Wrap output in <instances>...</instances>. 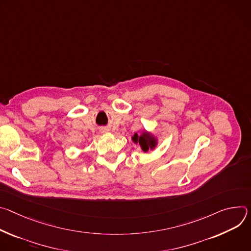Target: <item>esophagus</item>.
Returning a JSON list of instances; mask_svg holds the SVG:
<instances>
[{"label": "esophagus", "mask_w": 251, "mask_h": 251, "mask_svg": "<svg viewBox=\"0 0 251 251\" xmlns=\"http://www.w3.org/2000/svg\"><path fill=\"white\" fill-rule=\"evenodd\" d=\"M107 130H108V129H107V128H101V132H102V133H104V132H106V131H107Z\"/></svg>", "instance_id": "esophagus-1"}]
</instances>
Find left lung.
I'll list each match as a JSON object with an SVG mask.
<instances>
[{
  "instance_id": "obj_1",
  "label": "left lung",
  "mask_w": 251,
  "mask_h": 251,
  "mask_svg": "<svg viewBox=\"0 0 251 251\" xmlns=\"http://www.w3.org/2000/svg\"><path fill=\"white\" fill-rule=\"evenodd\" d=\"M132 138V142L134 144H140L142 150L147 152L149 151V150H153L155 149L156 145H157V141L156 138L153 135H151L148 132H143L141 135H138L137 133H134Z\"/></svg>"
}]
</instances>
